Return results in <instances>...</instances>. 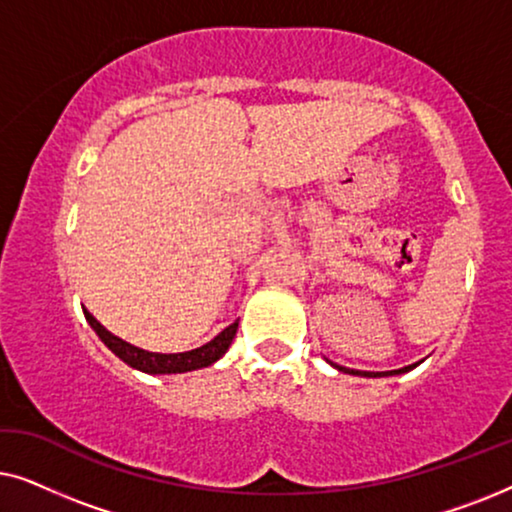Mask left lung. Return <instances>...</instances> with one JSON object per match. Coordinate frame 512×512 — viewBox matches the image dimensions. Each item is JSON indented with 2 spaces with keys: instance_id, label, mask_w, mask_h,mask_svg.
<instances>
[{
  "instance_id": "8db88e82",
  "label": "left lung",
  "mask_w": 512,
  "mask_h": 512,
  "mask_svg": "<svg viewBox=\"0 0 512 512\" xmlns=\"http://www.w3.org/2000/svg\"><path fill=\"white\" fill-rule=\"evenodd\" d=\"M335 366V363H331ZM417 363H412V366H405V368H398V370H384V373H368V370H349V368H342V366H335L342 373H349V375H361V377H387V375H401V373H408V370L415 368Z\"/></svg>"
}]
</instances>
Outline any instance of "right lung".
Segmentation results:
<instances>
[{"label":"right lung","instance_id":"obj_1","mask_svg":"<svg viewBox=\"0 0 512 512\" xmlns=\"http://www.w3.org/2000/svg\"><path fill=\"white\" fill-rule=\"evenodd\" d=\"M83 314H86L88 324L93 326V331L100 335V340L118 356V359L128 363L130 368H137L149 375L188 373V370L212 366L214 361H219L221 356L228 352L230 342H233L237 333V321H235V324L223 328L214 340H209L207 345H202L198 349H191V352H181V354H158V352H146V349H139L135 345H130V342L121 340L118 335L109 333L107 328H104L88 310H83Z\"/></svg>","mask_w":512,"mask_h":512}]
</instances>
